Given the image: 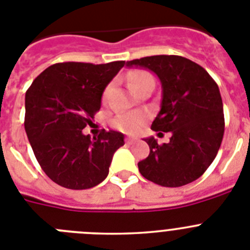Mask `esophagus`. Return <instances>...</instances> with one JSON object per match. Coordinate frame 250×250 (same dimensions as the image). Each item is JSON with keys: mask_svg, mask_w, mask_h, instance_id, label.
<instances>
[{"mask_svg": "<svg viewBox=\"0 0 250 250\" xmlns=\"http://www.w3.org/2000/svg\"><path fill=\"white\" fill-rule=\"evenodd\" d=\"M125 141H126V144L131 145V144H134V143H135L136 139H134V138H126V139H125Z\"/></svg>", "mask_w": 250, "mask_h": 250, "instance_id": "34e87169", "label": "esophagus"}]
</instances>
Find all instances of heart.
<instances>
[{"label":"heart","instance_id":"heart-1","mask_svg":"<svg viewBox=\"0 0 250 250\" xmlns=\"http://www.w3.org/2000/svg\"><path fill=\"white\" fill-rule=\"evenodd\" d=\"M149 80H154L149 72L134 71L132 74H130L129 76V86L131 87L132 91H136L143 83H146V81ZM109 91L110 86L109 87H106L105 91H104V101L107 98ZM145 121H146V115L143 114V112H127V114L118 115V116L114 119V121H112V125H114L116 129L121 130V131L124 132H127V134H136V132H139L143 127H144Z\"/></svg>","mask_w":250,"mask_h":250}]
</instances>
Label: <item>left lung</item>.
I'll return each instance as SVG.
<instances>
[{
  "mask_svg": "<svg viewBox=\"0 0 250 250\" xmlns=\"http://www.w3.org/2000/svg\"><path fill=\"white\" fill-rule=\"evenodd\" d=\"M126 66L149 68L158 75L163 99L151 129L171 132L167 144L145 139L150 154L138 163L140 174L167 188L200 178L215 159L224 135L223 101L213 77L200 65L176 55L143 57L127 61Z\"/></svg>",
  "mask_w": 250,
  "mask_h": 250,
  "instance_id": "obj_1",
  "label": "left lung"
}]
</instances>
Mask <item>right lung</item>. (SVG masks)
<instances>
[{
	"instance_id": "obj_1",
	"label": "right lung",
	"mask_w": 250,
	"mask_h": 250,
	"mask_svg": "<svg viewBox=\"0 0 250 250\" xmlns=\"http://www.w3.org/2000/svg\"><path fill=\"white\" fill-rule=\"evenodd\" d=\"M125 61L94 65H51L31 83L25 98V130L46 175L67 189L83 190L109 174L124 135L109 130L91 139L83 135L100 110L101 96Z\"/></svg>"
}]
</instances>
